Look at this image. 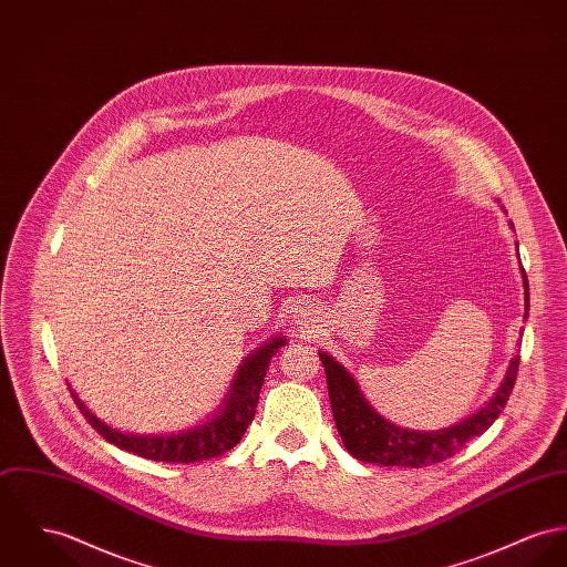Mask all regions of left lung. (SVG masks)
Returning a JSON list of instances; mask_svg holds the SVG:
<instances>
[{"label":"left lung","instance_id":"obj_1","mask_svg":"<svg viewBox=\"0 0 567 567\" xmlns=\"http://www.w3.org/2000/svg\"><path fill=\"white\" fill-rule=\"evenodd\" d=\"M520 270L525 279V290H528L525 268ZM525 299L528 301V292H525ZM320 361L327 372L331 409L343 447L363 462L411 468L439 464L460 452L475 436L484 434L494 423V419L503 413L516 384L520 365V357H514L501 389L480 413L439 432H415L398 427L378 415L361 395L357 380L333 357L320 352Z\"/></svg>","mask_w":567,"mask_h":567}]
</instances>
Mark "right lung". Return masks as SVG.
Masks as SVG:
<instances>
[{"instance_id":"obj_1","label":"right lung","mask_w":567,"mask_h":567,"mask_svg":"<svg viewBox=\"0 0 567 567\" xmlns=\"http://www.w3.org/2000/svg\"><path fill=\"white\" fill-rule=\"evenodd\" d=\"M286 346V340L275 338L266 346H260L238 370V374L231 382V391L227 393L226 406L219 415L210 419L204 425H197L195 430H187L181 434H165V436H137V434H122L101 419L92 415L83 402L76 398L75 391H71L75 400L76 409L81 415L87 419V423L115 447L126 452L137 453L146 460L156 462H174V464H189L208 457H217L221 453L236 447V443L243 439L245 430L251 425L260 389L265 384L266 370L270 365L272 354L277 348Z\"/></svg>"}]
</instances>
